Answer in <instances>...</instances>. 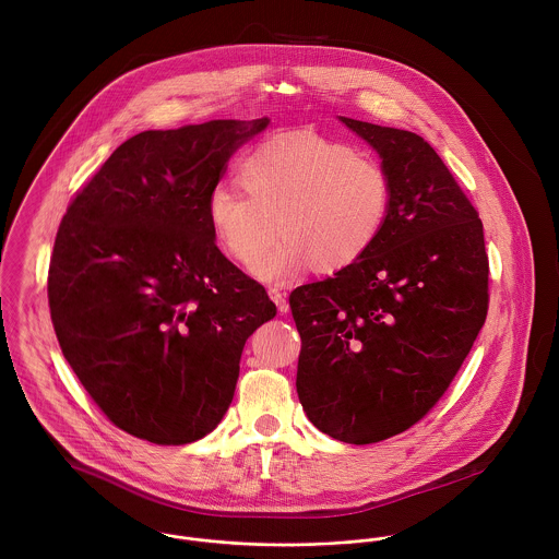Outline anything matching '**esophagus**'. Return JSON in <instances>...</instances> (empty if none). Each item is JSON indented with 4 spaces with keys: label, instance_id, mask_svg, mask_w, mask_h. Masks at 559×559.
<instances>
[{
    "label": "esophagus",
    "instance_id": "esophagus-1",
    "mask_svg": "<svg viewBox=\"0 0 559 559\" xmlns=\"http://www.w3.org/2000/svg\"><path fill=\"white\" fill-rule=\"evenodd\" d=\"M269 297L275 301V306H277V310L282 312V314H286L288 312V299H286V295L282 293V290H277V288H269Z\"/></svg>",
    "mask_w": 559,
    "mask_h": 559
}]
</instances>
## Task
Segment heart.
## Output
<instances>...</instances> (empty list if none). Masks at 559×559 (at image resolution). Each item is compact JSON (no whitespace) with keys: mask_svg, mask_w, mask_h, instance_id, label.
Wrapping results in <instances>:
<instances>
[{"mask_svg":"<svg viewBox=\"0 0 559 559\" xmlns=\"http://www.w3.org/2000/svg\"><path fill=\"white\" fill-rule=\"evenodd\" d=\"M240 185L211 189L206 215L228 255L253 269L281 228L287 239L255 273L280 282L312 262L320 273L357 262L390 211V178L368 153L314 133L264 142L240 165Z\"/></svg>","mask_w":559,"mask_h":559,"instance_id":"b5f03b06","label":"heart"}]
</instances>
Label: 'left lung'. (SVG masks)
Here are the masks:
<instances>
[{
  "instance_id": "1",
  "label": "left lung",
  "mask_w": 559,
  "mask_h": 559,
  "mask_svg": "<svg viewBox=\"0 0 559 559\" xmlns=\"http://www.w3.org/2000/svg\"><path fill=\"white\" fill-rule=\"evenodd\" d=\"M383 159L390 211L374 245L290 293L297 394L320 432L353 445L417 424L445 394L488 312L478 211L424 138L340 116Z\"/></svg>"
}]
</instances>
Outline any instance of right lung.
<instances>
[{
    "instance_id": "obj_1",
    "label": "right lung",
    "mask_w": 559,
    "mask_h": 559,
    "mask_svg": "<svg viewBox=\"0 0 559 559\" xmlns=\"http://www.w3.org/2000/svg\"><path fill=\"white\" fill-rule=\"evenodd\" d=\"M211 120L120 144L69 204L47 295L60 348L120 430L185 445L226 415L247 337L277 308L215 245L206 200L242 142Z\"/></svg>"
}]
</instances>
